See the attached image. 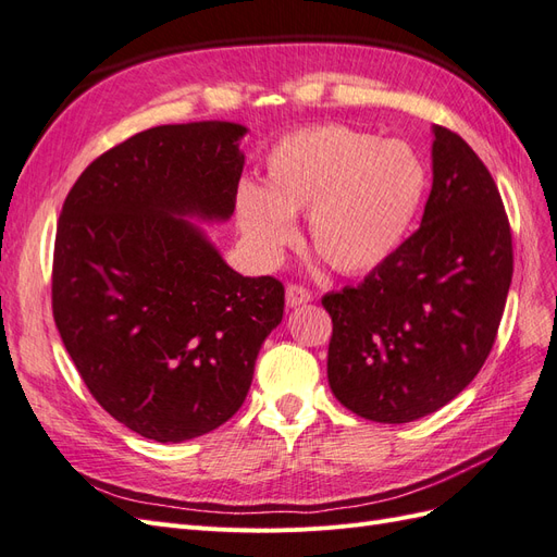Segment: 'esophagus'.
Returning a JSON list of instances; mask_svg holds the SVG:
<instances>
[{"mask_svg": "<svg viewBox=\"0 0 557 557\" xmlns=\"http://www.w3.org/2000/svg\"><path fill=\"white\" fill-rule=\"evenodd\" d=\"M310 301H312V294L310 289L304 287V284H296V282L287 284V306L296 308V306H306Z\"/></svg>", "mask_w": 557, "mask_h": 557, "instance_id": "obj_1", "label": "esophagus"}]
</instances>
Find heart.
<instances>
[{
	"label": "heart",
	"instance_id": "b5f03b06",
	"mask_svg": "<svg viewBox=\"0 0 557 557\" xmlns=\"http://www.w3.org/2000/svg\"><path fill=\"white\" fill-rule=\"evenodd\" d=\"M425 188L409 146L320 124L282 136L270 148L261 188L242 185L237 223L261 261H275L308 211V239L341 273H364L400 245Z\"/></svg>",
	"mask_w": 557,
	"mask_h": 557
}]
</instances>
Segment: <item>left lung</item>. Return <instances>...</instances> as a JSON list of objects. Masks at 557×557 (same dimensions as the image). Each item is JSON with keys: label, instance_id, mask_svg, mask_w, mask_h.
Listing matches in <instances>:
<instances>
[{"label": "left lung", "instance_id": "8db88e82", "mask_svg": "<svg viewBox=\"0 0 557 557\" xmlns=\"http://www.w3.org/2000/svg\"><path fill=\"white\" fill-rule=\"evenodd\" d=\"M433 188L419 231L358 287L322 298L336 400L376 423H409L454 400L496 341L512 235L490 169L435 126Z\"/></svg>", "mask_w": 557, "mask_h": 557}]
</instances>
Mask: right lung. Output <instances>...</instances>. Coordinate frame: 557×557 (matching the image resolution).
I'll return each instance as SVG.
<instances>
[{"instance_id":"add662e5","label":"right lung","mask_w":557,"mask_h":557,"mask_svg":"<svg viewBox=\"0 0 557 557\" xmlns=\"http://www.w3.org/2000/svg\"><path fill=\"white\" fill-rule=\"evenodd\" d=\"M245 126L164 124L82 171L55 225L51 308L82 381L112 419L154 442L231 419L282 322L284 284L242 277L181 216L235 209Z\"/></svg>"}]
</instances>
